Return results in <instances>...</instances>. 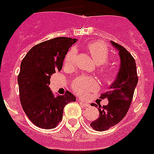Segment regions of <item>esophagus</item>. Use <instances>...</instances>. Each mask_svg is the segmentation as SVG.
Listing matches in <instances>:
<instances>
[{"instance_id": "1", "label": "esophagus", "mask_w": 154, "mask_h": 154, "mask_svg": "<svg viewBox=\"0 0 154 154\" xmlns=\"http://www.w3.org/2000/svg\"><path fill=\"white\" fill-rule=\"evenodd\" d=\"M79 103L82 105V106H84V107H89V103L85 102V101H82V100H79Z\"/></svg>"}]
</instances>
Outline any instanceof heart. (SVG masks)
Here are the masks:
<instances>
[{"instance_id":"b5f03b06","label":"heart","mask_w":154,"mask_h":154,"mask_svg":"<svg viewBox=\"0 0 154 154\" xmlns=\"http://www.w3.org/2000/svg\"><path fill=\"white\" fill-rule=\"evenodd\" d=\"M88 49L91 54L97 65H103L108 61L109 59V51L105 45L99 42H94L88 45ZM77 57V49L72 48L68 52L65 57V65L68 66H72L75 64ZM100 74L106 82H110L112 81V76L109 72L105 70H101ZM97 82L94 77H87V76H80L77 77L72 82V88L73 91L80 96H86L89 92L94 91L97 88Z\"/></svg>"}]
</instances>
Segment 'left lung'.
Masks as SVG:
<instances>
[{
	"instance_id": "left-lung-1",
	"label": "left lung",
	"mask_w": 154,
	"mask_h": 154,
	"mask_svg": "<svg viewBox=\"0 0 154 154\" xmlns=\"http://www.w3.org/2000/svg\"><path fill=\"white\" fill-rule=\"evenodd\" d=\"M111 44L119 52L121 64L117 77L110 85L109 90L100 97L101 99H108V105L101 107L98 103L97 105L91 104L99 110V117L90 124L96 131L107 130L124 118L131 105L138 82L136 62L133 56L117 43L111 41Z\"/></svg>"
}]
</instances>
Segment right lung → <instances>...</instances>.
Wrapping results in <instances>:
<instances>
[{
  "label": "right lung",
  "instance_id": "right-lung-1",
  "mask_svg": "<svg viewBox=\"0 0 154 154\" xmlns=\"http://www.w3.org/2000/svg\"><path fill=\"white\" fill-rule=\"evenodd\" d=\"M77 40L56 37L36 45L28 52L20 64L17 82L23 110L39 128L54 129L61 122L63 109L76 101L70 92L55 97L49 87L51 75L62 69L69 49Z\"/></svg>",
  "mask_w": 154,
  "mask_h": 154
}]
</instances>
